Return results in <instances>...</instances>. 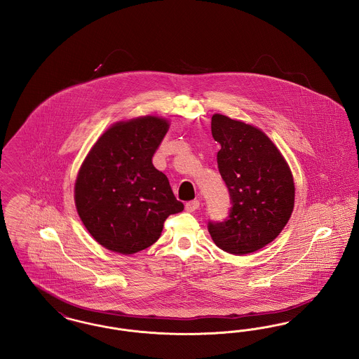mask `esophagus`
I'll list each match as a JSON object with an SVG mask.
<instances>
[{
	"label": "esophagus",
	"instance_id": "esophagus-1",
	"mask_svg": "<svg viewBox=\"0 0 359 359\" xmlns=\"http://www.w3.org/2000/svg\"><path fill=\"white\" fill-rule=\"evenodd\" d=\"M199 207H201L199 201H191V202L186 203V210H187L188 212H194V211H196Z\"/></svg>",
	"mask_w": 359,
	"mask_h": 359
}]
</instances>
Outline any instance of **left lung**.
Returning a JSON list of instances; mask_svg holds the SVG:
<instances>
[{
  "mask_svg": "<svg viewBox=\"0 0 359 359\" xmlns=\"http://www.w3.org/2000/svg\"><path fill=\"white\" fill-rule=\"evenodd\" d=\"M211 133L221 144L218 168L233 208L227 221L210 223L208 231L223 252L245 256L277 238L290 221L293 175L273 141L255 125L217 113Z\"/></svg>",
  "mask_w": 359,
  "mask_h": 359,
  "instance_id": "8db88e82",
  "label": "left lung"
}]
</instances>
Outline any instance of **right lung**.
Returning <instances> with one entry per match:
<instances>
[{
  "label": "right lung",
  "mask_w": 359,
  "mask_h": 359,
  "mask_svg": "<svg viewBox=\"0 0 359 359\" xmlns=\"http://www.w3.org/2000/svg\"><path fill=\"white\" fill-rule=\"evenodd\" d=\"M170 121L141 116L109 126L85 157L75 180L78 215L104 249L135 255L160 238L164 221L182 212L170 182L152 157Z\"/></svg>",
  "instance_id": "obj_1"
}]
</instances>
